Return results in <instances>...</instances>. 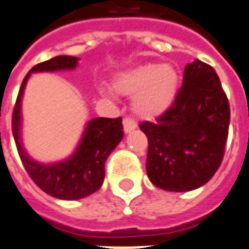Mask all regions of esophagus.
Returning <instances> with one entry per match:
<instances>
[{
	"label": "esophagus",
	"mask_w": 249,
	"mask_h": 249,
	"mask_svg": "<svg viewBox=\"0 0 249 249\" xmlns=\"http://www.w3.org/2000/svg\"><path fill=\"white\" fill-rule=\"evenodd\" d=\"M123 125H124V131L125 132L133 131V129H135V128L138 126L136 121H135V120H132L131 117H125L124 120H123Z\"/></svg>",
	"instance_id": "obj_1"
}]
</instances>
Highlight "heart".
I'll return each mask as SVG.
<instances>
[{"label":"heart","mask_w":249,"mask_h":249,"mask_svg":"<svg viewBox=\"0 0 249 249\" xmlns=\"http://www.w3.org/2000/svg\"><path fill=\"white\" fill-rule=\"evenodd\" d=\"M118 92L133 98V109L140 116L154 117L173 102L178 89V73L170 65L148 64L125 72L116 82Z\"/></svg>","instance_id":"1"}]
</instances>
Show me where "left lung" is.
<instances>
[{"mask_svg": "<svg viewBox=\"0 0 249 249\" xmlns=\"http://www.w3.org/2000/svg\"><path fill=\"white\" fill-rule=\"evenodd\" d=\"M229 121V101L214 68L199 60L188 64L169 109L140 124L148 139L150 181L174 192L206 184L224 160Z\"/></svg>", "mask_w": 249, "mask_h": 249, "instance_id": "8db88e82", "label": "left lung"}]
</instances>
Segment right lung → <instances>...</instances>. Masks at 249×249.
<instances>
[{
    "label": "right lung",
    "mask_w": 249,
    "mask_h": 249,
    "mask_svg": "<svg viewBox=\"0 0 249 249\" xmlns=\"http://www.w3.org/2000/svg\"><path fill=\"white\" fill-rule=\"evenodd\" d=\"M76 65V57L58 55L32 67L21 83L12 113V132L25 172L47 195L65 200L80 199L101 188L105 178V162L124 136L121 117H99L91 120L87 124L77 151L65 162L46 166L36 163L24 153L20 143V103L30 73L73 69Z\"/></svg>",
    "instance_id": "obj_1"
}]
</instances>
